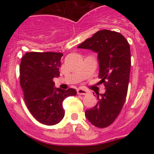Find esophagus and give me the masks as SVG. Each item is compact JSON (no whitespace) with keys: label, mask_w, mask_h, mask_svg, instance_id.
Returning a JSON list of instances; mask_svg holds the SVG:
<instances>
[{"label":"esophagus","mask_w":154,"mask_h":154,"mask_svg":"<svg viewBox=\"0 0 154 154\" xmlns=\"http://www.w3.org/2000/svg\"><path fill=\"white\" fill-rule=\"evenodd\" d=\"M77 93L79 95H83V96H85V95H87V94L89 93V91L82 89H77Z\"/></svg>","instance_id":"34e87169"}]
</instances>
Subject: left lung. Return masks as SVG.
<instances>
[{"mask_svg":"<svg viewBox=\"0 0 154 154\" xmlns=\"http://www.w3.org/2000/svg\"><path fill=\"white\" fill-rule=\"evenodd\" d=\"M78 48L97 53L99 82L106 89L104 93L97 95V104L85 110V117L96 127H107L119 114L127 95L131 66L130 45L119 32L101 30Z\"/></svg>","mask_w":154,"mask_h":154,"instance_id":"8db88e82","label":"left lung"}]
</instances>
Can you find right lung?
Masks as SVG:
<instances>
[{
  "instance_id": "obj_1",
  "label": "right lung",
  "mask_w": 154,
  "mask_h": 154,
  "mask_svg": "<svg viewBox=\"0 0 154 154\" xmlns=\"http://www.w3.org/2000/svg\"><path fill=\"white\" fill-rule=\"evenodd\" d=\"M61 52H27L20 65V84L24 102L32 116L41 123L52 126L63 119L62 102L75 96L76 90L55 87L53 79L59 76Z\"/></svg>"
}]
</instances>
